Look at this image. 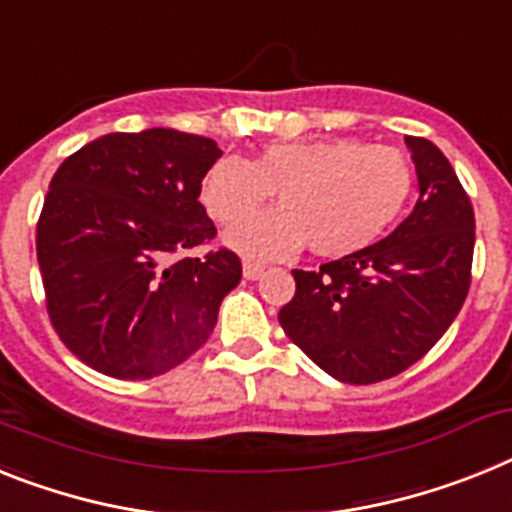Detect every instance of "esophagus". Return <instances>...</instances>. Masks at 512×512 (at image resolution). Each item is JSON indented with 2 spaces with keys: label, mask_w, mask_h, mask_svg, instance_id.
<instances>
[{
  "label": "esophagus",
  "mask_w": 512,
  "mask_h": 512,
  "mask_svg": "<svg viewBox=\"0 0 512 512\" xmlns=\"http://www.w3.org/2000/svg\"><path fill=\"white\" fill-rule=\"evenodd\" d=\"M261 274H264V266L261 264H253V261H246V264H243V277L246 279H259Z\"/></svg>",
  "instance_id": "esophagus-1"
}]
</instances>
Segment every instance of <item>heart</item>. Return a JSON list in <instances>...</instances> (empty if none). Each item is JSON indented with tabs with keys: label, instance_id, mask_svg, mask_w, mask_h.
Returning a JSON list of instances; mask_svg holds the SVG:
<instances>
[{
	"label": "heart",
	"instance_id": "obj_1",
	"mask_svg": "<svg viewBox=\"0 0 512 512\" xmlns=\"http://www.w3.org/2000/svg\"><path fill=\"white\" fill-rule=\"evenodd\" d=\"M412 186V168L393 147L357 137L290 139L264 144L253 163L220 157L202 181V204L217 222L235 225L277 188L283 207L233 227L227 246L272 261L310 240L318 256H347L391 230Z\"/></svg>",
	"mask_w": 512,
	"mask_h": 512
}]
</instances>
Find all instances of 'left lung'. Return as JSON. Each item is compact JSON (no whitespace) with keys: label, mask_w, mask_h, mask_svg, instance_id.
Returning a JSON list of instances; mask_svg holds the SVG:
<instances>
[{"label":"left lung","mask_w":512,"mask_h":512,"mask_svg":"<svg viewBox=\"0 0 512 512\" xmlns=\"http://www.w3.org/2000/svg\"><path fill=\"white\" fill-rule=\"evenodd\" d=\"M417 204L391 235L323 264L295 269V298L279 310L292 342L342 383L404 373L448 331L464 305L474 259V209L448 157L406 137Z\"/></svg>","instance_id":"left-lung-1"}]
</instances>
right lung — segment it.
<instances>
[{"instance_id": "1", "label": "right lung", "mask_w": 512, "mask_h": 512, "mask_svg": "<svg viewBox=\"0 0 512 512\" xmlns=\"http://www.w3.org/2000/svg\"><path fill=\"white\" fill-rule=\"evenodd\" d=\"M222 150L178 129L106 134L67 157L38 220V264L56 334L121 381L155 378L202 347L243 274L199 202Z\"/></svg>"}]
</instances>
